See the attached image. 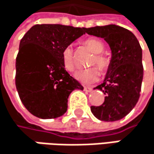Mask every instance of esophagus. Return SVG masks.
I'll list each match as a JSON object with an SVG mask.
<instances>
[{"label":"esophagus","mask_w":154,"mask_h":154,"mask_svg":"<svg viewBox=\"0 0 154 154\" xmlns=\"http://www.w3.org/2000/svg\"><path fill=\"white\" fill-rule=\"evenodd\" d=\"M92 90V88H90V87H84V91L87 92V93H88V92H90Z\"/></svg>","instance_id":"34e87169"}]
</instances>
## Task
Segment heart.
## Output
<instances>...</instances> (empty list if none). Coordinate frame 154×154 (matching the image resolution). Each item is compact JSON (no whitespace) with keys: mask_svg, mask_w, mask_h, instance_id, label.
Returning a JSON list of instances; mask_svg holds the SVG:
<instances>
[{"mask_svg":"<svg viewBox=\"0 0 154 154\" xmlns=\"http://www.w3.org/2000/svg\"><path fill=\"white\" fill-rule=\"evenodd\" d=\"M84 44L89 48L94 54V57L90 62V66H97L99 70L105 72L109 66V60L101 53L104 52L105 46L101 41L95 38H89L84 42ZM62 64L64 68L68 72H73L75 65H74V57L73 51L71 47H66L63 49L61 55ZM75 78L83 84H91L96 82L99 79V72L96 67L89 68L86 70L78 71L75 73Z\"/></svg>","mask_w":154,"mask_h":154,"instance_id":"heart-1","label":"heart"}]
</instances>
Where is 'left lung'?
Masks as SVG:
<instances>
[{
    "label": "left lung",
    "instance_id": "left-lung-1",
    "mask_svg": "<svg viewBox=\"0 0 154 154\" xmlns=\"http://www.w3.org/2000/svg\"><path fill=\"white\" fill-rule=\"evenodd\" d=\"M85 32L103 38L112 51L105 80L95 88L106 95L105 102L90 110L100 121H119L129 113L140 97L144 75L141 46L129 30L119 26H95Z\"/></svg>",
    "mask_w": 154,
    "mask_h": 154
}]
</instances>
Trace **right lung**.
Wrapping results in <instances>:
<instances>
[{"instance_id": "obj_1", "label": "right lung", "mask_w": 154, "mask_h": 154, "mask_svg": "<svg viewBox=\"0 0 154 154\" xmlns=\"http://www.w3.org/2000/svg\"><path fill=\"white\" fill-rule=\"evenodd\" d=\"M86 28L63 25H35L20 41L16 58V87L21 102L41 119H55L67 110L68 97L83 89L63 66L65 48Z\"/></svg>"}]
</instances>
